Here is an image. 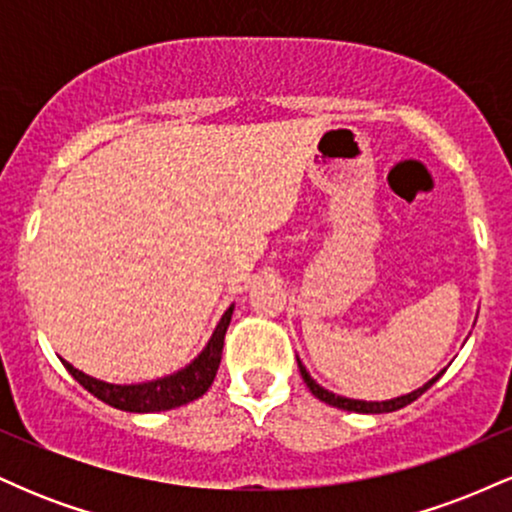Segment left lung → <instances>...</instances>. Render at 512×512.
Returning <instances> with one entry per match:
<instances>
[{"label":"left lung","mask_w":512,"mask_h":512,"mask_svg":"<svg viewBox=\"0 0 512 512\" xmlns=\"http://www.w3.org/2000/svg\"><path fill=\"white\" fill-rule=\"evenodd\" d=\"M296 361H298V370H301V375H303L305 385H308V390L313 392V395H315L317 399H320V402L332 404V407L344 409V411H356V414H387V411H397V409L407 407V404L414 402V399H419L421 395H424V392L428 390V387H431L433 383H436V380L440 378V375L445 373V368H443V370H440V373L433 375V378L428 380V383H424L421 387H416V390H411V392H407V395H402V397L383 399V402H366V399H351V397L334 395V392L325 390V387H322L320 383H315V380L310 378V373H308V370H305V366H303L301 358L296 356Z\"/></svg>","instance_id":"left-lung-1"}]
</instances>
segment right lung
<instances>
[{
	"label": "right lung",
	"instance_id": "right-lung-1",
	"mask_svg": "<svg viewBox=\"0 0 512 512\" xmlns=\"http://www.w3.org/2000/svg\"><path fill=\"white\" fill-rule=\"evenodd\" d=\"M236 305H228L226 313L216 322L214 332H211L207 346L187 363L185 368L175 370V373L163 375V378L146 380V383H132V385H117L105 383V380L93 378V375L84 373V370L74 368L72 363L64 361V368L72 373V378L79 385H84L93 397L101 402L110 404V407L132 411V414H154V411H168L175 407H182L187 402H195L209 390L216 378V370L221 363L223 351V337H226L228 325H231V315Z\"/></svg>",
	"mask_w": 512,
	"mask_h": 512
}]
</instances>
